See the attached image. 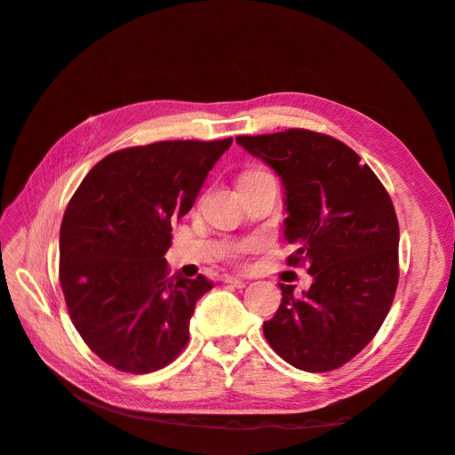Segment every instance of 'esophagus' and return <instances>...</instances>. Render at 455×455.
I'll return each mask as SVG.
<instances>
[{
    "mask_svg": "<svg viewBox=\"0 0 455 455\" xmlns=\"http://www.w3.org/2000/svg\"><path fill=\"white\" fill-rule=\"evenodd\" d=\"M226 284H231V286H237V288H243L244 286V281L243 279H237V277H231V275H226V277L222 279Z\"/></svg>",
    "mask_w": 455,
    "mask_h": 455,
    "instance_id": "esophagus-1",
    "label": "esophagus"
}]
</instances>
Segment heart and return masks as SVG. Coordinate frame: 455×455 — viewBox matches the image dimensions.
Segmentation results:
<instances>
[{
  "mask_svg": "<svg viewBox=\"0 0 455 455\" xmlns=\"http://www.w3.org/2000/svg\"><path fill=\"white\" fill-rule=\"evenodd\" d=\"M252 172H261V171H251V172H246V174H252ZM259 246H261V241L249 239V241H243V243L233 246V249H229L228 254H229V258H239V256H243L246 252H252V251L259 249Z\"/></svg>",
  "mask_w": 455,
  "mask_h": 455,
  "instance_id": "b5f03b06",
  "label": "heart"
}]
</instances>
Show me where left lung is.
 <instances>
[{"label": "left lung", "mask_w": 455, "mask_h": 455, "mask_svg": "<svg viewBox=\"0 0 455 455\" xmlns=\"http://www.w3.org/2000/svg\"><path fill=\"white\" fill-rule=\"evenodd\" d=\"M281 176L288 266H307L309 291L279 284L283 299L264 336L294 368L330 371L378 334L398 284V220L387 189L343 142L323 132L237 136Z\"/></svg>", "instance_id": "obj_1"}]
</instances>
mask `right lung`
I'll use <instances>...</instances> for the list:
<instances>
[{"instance_id": "1", "label": "right lung", "mask_w": 455, "mask_h": 455, "mask_svg": "<svg viewBox=\"0 0 455 455\" xmlns=\"http://www.w3.org/2000/svg\"><path fill=\"white\" fill-rule=\"evenodd\" d=\"M233 139L164 140L114 151L79 184L60 226L70 319L104 363L148 374L172 363L212 283L169 275L174 220L194 206Z\"/></svg>"}]
</instances>
